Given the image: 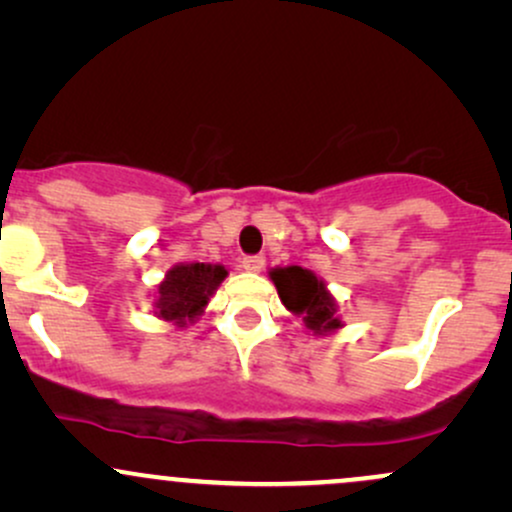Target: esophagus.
<instances>
[{
    "label": "esophagus",
    "mask_w": 512,
    "mask_h": 512,
    "mask_svg": "<svg viewBox=\"0 0 512 512\" xmlns=\"http://www.w3.org/2000/svg\"><path fill=\"white\" fill-rule=\"evenodd\" d=\"M264 257L262 255H248L243 257V269L245 272H262Z\"/></svg>",
    "instance_id": "obj_1"
}]
</instances>
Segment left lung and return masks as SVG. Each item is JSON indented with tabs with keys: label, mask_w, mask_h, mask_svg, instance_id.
Masks as SVG:
<instances>
[{
	"label": "left lung",
	"mask_w": 512,
	"mask_h": 512,
	"mask_svg": "<svg viewBox=\"0 0 512 512\" xmlns=\"http://www.w3.org/2000/svg\"><path fill=\"white\" fill-rule=\"evenodd\" d=\"M269 279L274 281L286 310L303 317L305 327L313 330V334H327L342 327V320L337 315V301L327 291L325 281L317 279L310 269L296 267V264L276 267L269 272Z\"/></svg>",
	"instance_id": "left-lung-1"
}]
</instances>
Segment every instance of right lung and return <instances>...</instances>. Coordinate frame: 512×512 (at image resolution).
<instances>
[{
    "mask_svg": "<svg viewBox=\"0 0 512 512\" xmlns=\"http://www.w3.org/2000/svg\"><path fill=\"white\" fill-rule=\"evenodd\" d=\"M226 276L228 269L223 264H175L173 269H168L166 279L158 284L156 317L175 322L178 327L197 320Z\"/></svg>",
    "mask_w": 512,
    "mask_h": 512,
    "instance_id": "obj_1",
    "label": "right lung"
}]
</instances>
